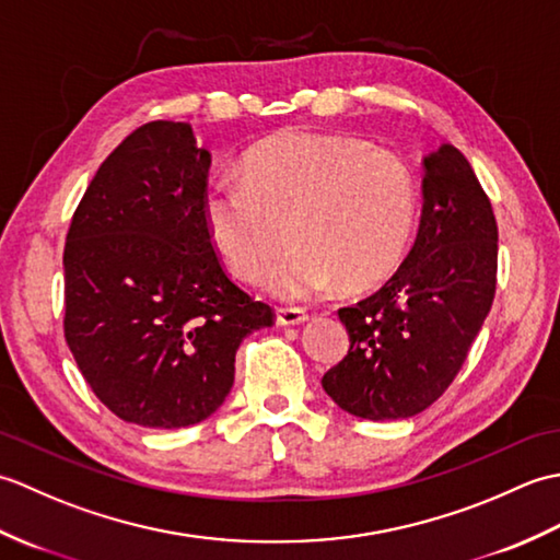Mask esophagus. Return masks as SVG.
Here are the masks:
<instances>
[{"instance_id": "34e87169", "label": "esophagus", "mask_w": 560, "mask_h": 560, "mask_svg": "<svg viewBox=\"0 0 560 560\" xmlns=\"http://www.w3.org/2000/svg\"><path fill=\"white\" fill-rule=\"evenodd\" d=\"M303 323H307V313L301 311V307H279L277 311V325L281 327H293Z\"/></svg>"}]
</instances>
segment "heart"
Wrapping results in <instances>:
<instances>
[{"label": "heart", "instance_id": "obj_1", "mask_svg": "<svg viewBox=\"0 0 560 560\" xmlns=\"http://www.w3.org/2000/svg\"><path fill=\"white\" fill-rule=\"evenodd\" d=\"M213 245L235 277L259 281L289 233L293 245L269 271L279 299L303 301L339 283L371 289L407 255L416 185L407 165L347 137L283 132L205 192ZM290 225L287 226L285 223Z\"/></svg>", "mask_w": 560, "mask_h": 560}]
</instances>
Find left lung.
<instances>
[{
	"instance_id": "8db88e82",
	"label": "left lung",
	"mask_w": 560,
	"mask_h": 560,
	"mask_svg": "<svg viewBox=\"0 0 560 560\" xmlns=\"http://www.w3.org/2000/svg\"><path fill=\"white\" fill-rule=\"evenodd\" d=\"M423 173L416 243L383 289L341 307L351 347L323 377L339 409L368 421L431 407L493 305L498 225L489 197L452 144L428 153Z\"/></svg>"
}]
</instances>
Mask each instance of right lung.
<instances>
[{
    "mask_svg": "<svg viewBox=\"0 0 560 560\" xmlns=\"http://www.w3.org/2000/svg\"><path fill=\"white\" fill-rule=\"evenodd\" d=\"M211 153L187 122L135 129L93 175L65 245V337L127 423L187 428L229 397L271 307L225 277L205 219Z\"/></svg>",
    "mask_w": 560,
    "mask_h": 560,
    "instance_id": "right-lung-1",
    "label": "right lung"
}]
</instances>
